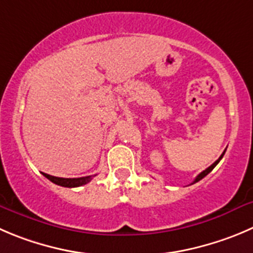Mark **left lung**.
<instances>
[{
    "mask_svg": "<svg viewBox=\"0 0 253 253\" xmlns=\"http://www.w3.org/2000/svg\"><path fill=\"white\" fill-rule=\"evenodd\" d=\"M225 151H226V150H225ZM225 151H223V153L221 154V156H220V158H218L217 160H216L215 163H213V164L211 165V167H209L208 169H206V170H204L203 172H200V174L197 175V176H196V179L194 180V182H192V184H195V182H197V181H200V180H201V179H204V177H205L206 175L209 174V172H211V171H212V169H213V168H215L216 165H217L218 163H220V160H221V159H222V156H223V154H225Z\"/></svg>",
    "mask_w": 253,
    "mask_h": 253,
    "instance_id": "1",
    "label": "left lung"
}]
</instances>
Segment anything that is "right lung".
I'll use <instances>...</instances> for the list:
<instances>
[{"mask_svg": "<svg viewBox=\"0 0 253 253\" xmlns=\"http://www.w3.org/2000/svg\"><path fill=\"white\" fill-rule=\"evenodd\" d=\"M43 175H44L48 180H50L53 184L59 185V186H64V187L83 186V185L88 184L93 177V176H84V177H73V179H64V177L52 176V175H48L45 174V172H43Z\"/></svg>", "mask_w": 253, "mask_h": 253, "instance_id": "1", "label": "right lung"}]
</instances>
